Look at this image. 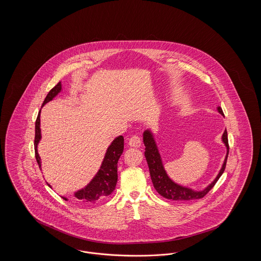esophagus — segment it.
<instances>
[{"mask_svg":"<svg viewBox=\"0 0 261 261\" xmlns=\"http://www.w3.org/2000/svg\"><path fill=\"white\" fill-rule=\"evenodd\" d=\"M129 146L139 148L141 146V138L138 135H134L129 139Z\"/></svg>","mask_w":261,"mask_h":261,"instance_id":"esophagus-1","label":"esophagus"}]
</instances>
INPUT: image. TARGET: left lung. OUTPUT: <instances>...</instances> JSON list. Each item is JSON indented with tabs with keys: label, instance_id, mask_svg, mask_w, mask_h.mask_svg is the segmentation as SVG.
Returning <instances> with one entry per match:
<instances>
[{
	"label": "left lung",
	"instance_id": "1",
	"mask_svg": "<svg viewBox=\"0 0 261 261\" xmlns=\"http://www.w3.org/2000/svg\"><path fill=\"white\" fill-rule=\"evenodd\" d=\"M218 112L224 115L223 111L220 107H218ZM143 139H144V144L146 146L145 156H146V160H147L148 165H149L151 182L153 184L154 189L156 190V192L165 199H173V200H192V199H201L214 187L225 170L228 154H229L227 130L224 131L223 135H222V141H223L225 146L227 147V154H226L222 168L220 169V172L218 173L217 177L214 179V181L211 183V185L206 187L203 191H199V192L193 191L192 189L180 186V185H177L176 183H174L173 181L167 176V174L163 168L161 154L159 152V149H158L156 144L154 142L153 136L149 130H146L144 132Z\"/></svg>",
	"mask_w": 261,
	"mask_h": 261
}]
</instances>
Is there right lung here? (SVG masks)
Segmentation results:
<instances>
[{
    "label": "right lung",
    "mask_w": 261,
    "mask_h": 261,
    "mask_svg": "<svg viewBox=\"0 0 261 261\" xmlns=\"http://www.w3.org/2000/svg\"><path fill=\"white\" fill-rule=\"evenodd\" d=\"M62 90L61 82L53 88L47 95L43 102V106L54 99ZM42 106V107H43ZM40 112L38 114L35 122V139H34V149L35 158L39 167H41V159L38 154L37 146L41 140V129H40ZM124 149V138L118 136L113 140L111 146L107 150L103 162L99 168L98 173L93 178V180L84 189L75 193V197L81 199L83 202H95L98 199H105L110 196L114 191L117 183V162ZM49 185V184H48ZM50 186V185H49ZM62 199L67 200V199Z\"/></svg>",
    "instance_id": "1"
}]
</instances>
